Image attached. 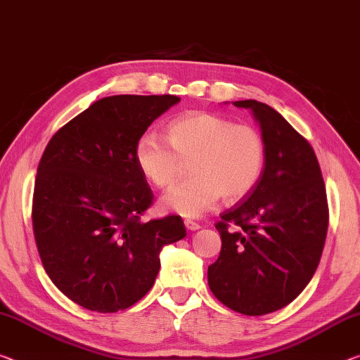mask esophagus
Listing matches in <instances>:
<instances>
[{"label":"esophagus","instance_id":"obj_1","mask_svg":"<svg viewBox=\"0 0 360 360\" xmlns=\"http://www.w3.org/2000/svg\"><path fill=\"white\" fill-rule=\"evenodd\" d=\"M185 226H186V230H191V231H196V230L201 229V225L196 224V222H193V220H190V219L185 220Z\"/></svg>","mask_w":360,"mask_h":360}]
</instances>
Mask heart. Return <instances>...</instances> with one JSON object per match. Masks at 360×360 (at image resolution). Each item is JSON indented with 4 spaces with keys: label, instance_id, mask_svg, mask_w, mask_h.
Segmentation results:
<instances>
[{
    "label": "heart",
    "instance_id": "1",
    "mask_svg": "<svg viewBox=\"0 0 360 360\" xmlns=\"http://www.w3.org/2000/svg\"><path fill=\"white\" fill-rule=\"evenodd\" d=\"M190 161L191 179L169 190L159 204L165 212L199 217L220 198L235 202L256 188L265 165L264 136L252 125L193 112L169 124L167 140L145 134L135 145L138 170L158 188L172 185Z\"/></svg>",
    "mask_w": 360,
    "mask_h": 360
}]
</instances>
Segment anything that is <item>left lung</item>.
Masks as SVG:
<instances>
[{"mask_svg": "<svg viewBox=\"0 0 360 360\" xmlns=\"http://www.w3.org/2000/svg\"><path fill=\"white\" fill-rule=\"evenodd\" d=\"M261 125L265 165L256 188L215 224L222 238L207 283L217 300L245 315L278 311L317 270L328 229V202L312 146L256 99L235 101Z\"/></svg>", "mask_w": 360, "mask_h": 360, "instance_id": "1", "label": "left lung"}]
</instances>
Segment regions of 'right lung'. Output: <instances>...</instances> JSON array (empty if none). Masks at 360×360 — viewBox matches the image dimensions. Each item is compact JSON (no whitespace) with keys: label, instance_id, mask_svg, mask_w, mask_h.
Wrapping results in <instances>:
<instances>
[{"label":"right lung","instance_id":"right-lung-1","mask_svg":"<svg viewBox=\"0 0 360 360\" xmlns=\"http://www.w3.org/2000/svg\"><path fill=\"white\" fill-rule=\"evenodd\" d=\"M179 101L99 99L53 135L40 159L32 202L38 254L53 283L88 311L134 306L153 288L162 248L186 236L180 215L143 222L154 196L135 162L138 138Z\"/></svg>","mask_w":360,"mask_h":360}]
</instances>
